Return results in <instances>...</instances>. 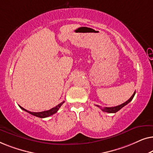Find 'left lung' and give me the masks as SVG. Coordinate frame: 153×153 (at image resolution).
I'll list each match as a JSON object with an SVG mask.
<instances>
[{
	"label": "left lung",
	"instance_id": "1",
	"mask_svg": "<svg viewBox=\"0 0 153 153\" xmlns=\"http://www.w3.org/2000/svg\"><path fill=\"white\" fill-rule=\"evenodd\" d=\"M135 93H136V92H134V93L133 95H131V97L129 98V99L127 100V101L124 102V103H123L122 104H120V105H118V106H113V107H104V108H102L100 107V106H98V105H96V106H98V107H100L104 112L109 113V114H112V113H116L117 111H118L119 110H120L121 108H122L123 107H124L125 105H127V104L129 103V102H130L131 100H132L134 97Z\"/></svg>",
	"mask_w": 153,
	"mask_h": 153
}]
</instances>
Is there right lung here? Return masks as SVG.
Returning a JSON list of instances; mask_svg holds the SVG:
<instances>
[{"label": "right lung", "mask_w": 153, "mask_h": 153, "mask_svg": "<svg viewBox=\"0 0 153 153\" xmlns=\"http://www.w3.org/2000/svg\"><path fill=\"white\" fill-rule=\"evenodd\" d=\"M64 102H65V101L61 102V103L59 104H58V105L56 106L55 107L51 108V109H50V110L45 111H42V112H31V111H28V110L25 109V108L22 107V106H19V107L22 108V110H24V111H25L29 113V114H31V115H33V116L38 117V118H47V117L51 116L53 114H56V113L58 111V109H59L60 107L62 106V104H63Z\"/></svg>", "instance_id": "1"}]
</instances>
